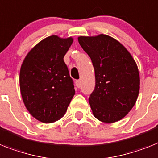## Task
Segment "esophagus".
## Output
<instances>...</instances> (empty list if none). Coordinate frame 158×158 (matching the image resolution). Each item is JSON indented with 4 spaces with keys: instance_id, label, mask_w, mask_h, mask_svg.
<instances>
[{
    "instance_id": "34e87169",
    "label": "esophagus",
    "mask_w": 158,
    "mask_h": 158,
    "mask_svg": "<svg viewBox=\"0 0 158 158\" xmlns=\"http://www.w3.org/2000/svg\"><path fill=\"white\" fill-rule=\"evenodd\" d=\"M75 84H76V86L77 87V88H80V87H81V81L80 80H77L76 81H75Z\"/></svg>"
}]
</instances>
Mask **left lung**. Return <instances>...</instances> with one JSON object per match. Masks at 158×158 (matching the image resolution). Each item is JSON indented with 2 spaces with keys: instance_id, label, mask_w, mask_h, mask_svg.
<instances>
[{
  "instance_id": "8db88e82",
  "label": "left lung",
  "mask_w": 158,
  "mask_h": 158,
  "mask_svg": "<svg viewBox=\"0 0 158 158\" xmlns=\"http://www.w3.org/2000/svg\"><path fill=\"white\" fill-rule=\"evenodd\" d=\"M78 42L94 68L95 88L89 98L93 114L103 123L120 120L132 109L140 91L135 60L109 35L79 36Z\"/></svg>"
}]
</instances>
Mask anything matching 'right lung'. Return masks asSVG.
<instances>
[{
	"label": "right lung",
	"instance_id": "add662e5",
	"mask_svg": "<svg viewBox=\"0 0 158 158\" xmlns=\"http://www.w3.org/2000/svg\"><path fill=\"white\" fill-rule=\"evenodd\" d=\"M73 42L72 37H47L27 53L22 64L19 84L23 102L42 123H54L62 118L75 94L64 61Z\"/></svg>",
	"mask_w": 158,
	"mask_h": 158
}]
</instances>
